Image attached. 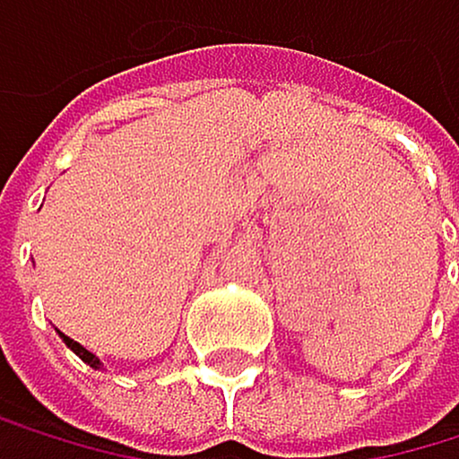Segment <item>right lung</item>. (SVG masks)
I'll return each instance as SVG.
<instances>
[{
  "mask_svg": "<svg viewBox=\"0 0 459 459\" xmlns=\"http://www.w3.org/2000/svg\"><path fill=\"white\" fill-rule=\"evenodd\" d=\"M63 339H65V345H68V348H71L74 353H77V356H80V359H82L85 365H91V368H97V365H100V359H97V356H94V353H89V351H85V348L80 345V342L68 339L65 333H63Z\"/></svg>",
  "mask_w": 459,
  "mask_h": 459,
  "instance_id": "right-lung-1",
  "label": "right lung"
}]
</instances>
